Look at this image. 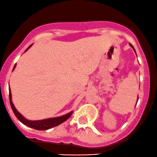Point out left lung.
<instances>
[{"instance_id": "1", "label": "left lung", "mask_w": 157, "mask_h": 157, "mask_svg": "<svg viewBox=\"0 0 157 157\" xmlns=\"http://www.w3.org/2000/svg\"><path fill=\"white\" fill-rule=\"evenodd\" d=\"M129 45H130V46H132V48H133V50H134V51H135V49H134V48H133V46H132V44H130V43H129Z\"/></svg>"}]
</instances>
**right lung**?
I'll return each instance as SVG.
<instances>
[{
  "instance_id": "add662e5",
  "label": "right lung",
  "mask_w": 157,
  "mask_h": 157,
  "mask_svg": "<svg viewBox=\"0 0 157 157\" xmlns=\"http://www.w3.org/2000/svg\"><path fill=\"white\" fill-rule=\"evenodd\" d=\"M32 45H30L28 48L26 49H28ZM25 51V52H26ZM16 67V65H15L14 68ZM13 68V70H14ZM9 97H10V105L12 109H13V112H14L15 115L17 118L23 124L25 125L29 126V127L33 128V129H37V130H45V129H48L50 128L55 127V126H57L60 124H61L62 123H63L64 121H67V119L70 118L71 114H72V112L68 113L67 114H65V115L61 116V117H54V118H48V119H45V120H41V121H28V120L25 119L19 112H18L17 110L15 108L14 105H13V102H12V97H11V93H10V92H9Z\"/></svg>"
}]
</instances>
